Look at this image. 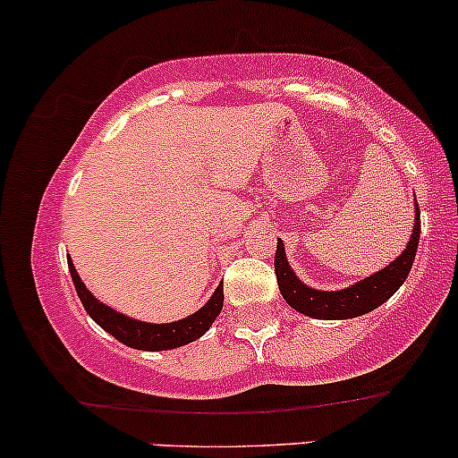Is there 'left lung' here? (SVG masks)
I'll list each match as a JSON object with an SVG mask.
<instances>
[{"label":"left lung","mask_w":458,"mask_h":458,"mask_svg":"<svg viewBox=\"0 0 458 458\" xmlns=\"http://www.w3.org/2000/svg\"><path fill=\"white\" fill-rule=\"evenodd\" d=\"M413 204H415V224H413L411 236H409L407 241V247L403 250V254L396 256V260H392L390 265L383 267L381 271L372 273V276L351 284V286L340 288V291H317V288L308 286V284L299 280L297 273L293 271L291 265H288L284 243L277 239L276 276H277V286H280L282 297L286 299L288 306L295 308L297 312L306 314V317L323 318V320L355 318V317H361V314L372 312L375 308L383 306V303H386L387 299H390L394 293L403 286V282L407 280L415 259V251H418L420 208H418V202Z\"/></svg>","instance_id":"8db88e82"}]
</instances>
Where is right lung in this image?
<instances>
[{
  "mask_svg": "<svg viewBox=\"0 0 458 458\" xmlns=\"http://www.w3.org/2000/svg\"><path fill=\"white\" fill-rule=\"evenodd\" d=\"M68 271H71L72 284H75V291L79 299H81L83 308L90 314L92 320L97 325L112 334L118 343L131 346V349L138 351H170L178 349V346L193 343V340L202 338L207 334L208 327L213 325V320L219 317L224 308V282L215 288V293L204 303L198 312L189 314L187 318L174 320V323H146V320L131 318L127 314H120L118 310L105 306L103 301H98L86 288V284L81 282L79 273L72 265L71 256H68Z\"/></svg>",
  "mask_w": 458,
  "mask_h": 458,
  "instance_id": "1",
  "label": "right lung"
}]
</instances>
